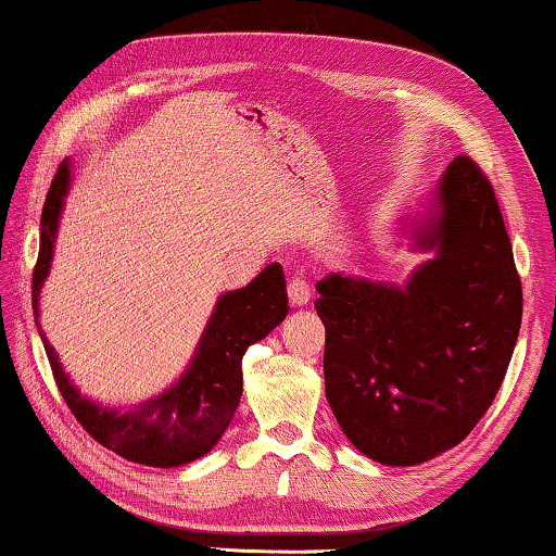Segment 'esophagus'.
Instances as JSON below:
<instances>
[{"instance_id":"34e87169","label":"esophagus","mask_w":556,"mask_h":556,"mask_svg":"<svg viewBox=\"0 0 556 556\" xmlns=\"http://www.w3.org/2000/svg\"><path fill=\"white\" fill-rule=\"evenodd\" d=\"M288 301H291L293 308H301V305L311 301V286L303 278H293L288 283Z\"/></svg>"}]
</instances>
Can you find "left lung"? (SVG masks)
Returning <instances> with one entry per match:
<instances>
[{
  "label": "left lung",
  "mask_w": 556,
  "mask_h": 556,
  "mask_svg": "<svg viewBox=\"0 0 556 556\" xmlns=\"http://www.w3.org/2000/svg\"><path fill=\"white\" fill-rule=\"evenodd\" d=\"M439 255L406 288L318 280L326 399L351 444L412 466L469 437L509 368L521 326V278L494 185L454 157L439 215L416 232Z\"/></svg>",
  "instance_id": "8db88e82"
}]
</instances>
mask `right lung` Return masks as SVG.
<instances>
[{
  "mask_svg": "<svg viewBox=\"0 0 556 556\" xmlns=\"http://www.w3.org/2000/svg\"><path fill=\"white\" fill-rule=\"evenodd\" d=\"M70 167L62 163L54 173L42 207V232H39V255L31 273V308L37 318L39 288H42L52 261L54 232L67 195ZM288 316L283 268L273 263L251 286L225 293L218 301L211 324L205 328L203 343L198 345L195 361L188 374L163 396L135 406L132 412H110L79 396V391L64 376L54 349L42 336L52 376L58 381L64 404L83 424V429L110 452L130 462L148 466H180L203 456L218 444L228 429L232 414L243 393V356L248 345L268 336ZM39 326V320H37Z\"/></svg>",
  "mask_w": 556,
  "mask_h": 556,
  "instance_id": "add662e5",
  "label": "right lung"
}]
</instances>
